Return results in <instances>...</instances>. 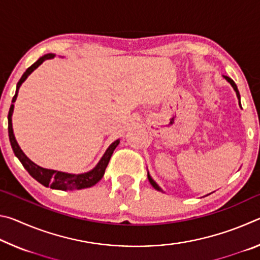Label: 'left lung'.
Masks as SVG:
<instances>
[{
	"mask_svg": "<svg viewBox=\"0 0 260 260\" xmlns=\"http://www.w3.org/2000/svg\"><path fill=\"white\" fill-rule=\"evenodd\" d=\"M225 79H226V80H227L228 82H230V83H231V85L233 86V88H234V89H235V91H236V95H237V99H239V100H241V98H240V93H239V89H237V86H236V83H235L234 81H233L231 78H228V77H226V76H225ZM240 105H241V101H240ZM148 179H149V182H150V183H151V186H152L153 188H155V189H156V190H159V191H162V190H161V189H160V187H159V186H158V184H157V183H156L155 181H153V180L151 179V177H150V175H149V173H148Z\"/></svg>",
	"mask_w": 260,
	"mask_h": 260,
	"instance_id": "obj_1",
	"label": "left lung"
}]
</instances>
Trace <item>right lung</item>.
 <instances>
[{"label": "right lung", "mask_w": 260, "mask_h": 260, "mask_svg": "<svg viewBox=\"0 0 260 260\" xmlns=\"http://www.w3.org/2000/svg\"><path fill=\"white\" fill-rule=\"evenodd\" d=\"M51 58H54V55L52 54L42 56L41 58H39L33 65H30V67L26 70L25 73L21 76L20 80L18 81V83H17L16 94L14 96V99H12V103L16 101L19 87L21 83L25 81V79L27 78L29 74L39 67V65H41L43 61ZM12 111H14V104H11L10 110H9V113H8V132H9V140H10L11 148L12 150H14L16 157L18 158L21 164H23V166L25 167V170L27 171L30 177H33L38 182H40L45 187H50L51 189H58V190H74V189L89 188L98 183L100 180L103 178L105 169H107L110 158H111L113 153V150L116 149L118 144H119V140L114 141L111 146L108 148V150L105 151L103 157L101 158L99 164L96 165L93 170L87 173L69 174V173L59 172V171L43 169V167L38 166L37 164H34L32 160H29L28 158L25 156V153L21 151L18 143H17L14 135V131H12V124H11Z\"/></svg>", "instance_id": "add662e5"}]
</instances>
